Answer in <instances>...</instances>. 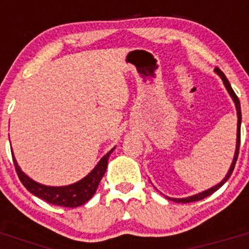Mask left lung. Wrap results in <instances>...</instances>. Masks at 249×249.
<instances>
[{"label":"left lung","mask_w":249,"mask_h":249,"mask_svg":"<svg viewBox=\"0 0 249 249\" xmlns=\"http://www.w3.org/2000/svg\"><path fill=\"white\" fill-rule=\"evenodd\" d=\"M215 72H217V73L221 76V78L223 80L224 86H226V89H227V91L230 92L231 97L233 98V101H234V103H236L237 116H238V124H237V146H236V153H234V158H233V162H232V164H231V168H230V171H228L227 176L224 177V179L221 182V183H218L217 186L212 187V188H210V190L204 191V192L198 193V195H195V196H192V197H187V198H178L177 199V198H169V197H167L168 199H172V201H175V202H181V203H190V202L201 201V199L206 198V197H208V196L212 195L213 192H215V191L218 190V188H221V187L223 186L226 182H227V179L231 177V175H232L233 169H234V166H236L237 158H238V153H239V144H241V121H242L241 103H239V100H238V97H237V94L234 93V91L232 89V87H231V83L228 82L227 77L224 76L223 72H222L218 67H215Z\"/></svg>","instance_id":"8db88e82"}]
</instances>
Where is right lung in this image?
<instances>
[{
    "mask_svg": "<svg viewBox=\"0 0 249 249\" xmlns=\"http://www.w3.org/2000/svg\"><path fill=\"white\" fill-rule=\"evenodd\" d=\"M113 149L114 148H112L107 155L103 156L102 160L98 162L97 166L94 167L93 171L89 176H86L83 179H81L77 183L65 187H48L32 181L31 178H28L25 173L22 172L13 156L12 158L19 181L27 188V191H30L32 195L37 196V197L42 198L43 201L48 202V203L61 207H68V208H74V207L82 206L89 199L92 198V196L94 195V192L97 190L103 175L106 173L109 155L113 152Z\"/></svg>",
    "mask_w": 249,
    "mask_h": 249,
    "instance_id": "right-lung-1",
    "label": "right lung"
}]
</instances>
